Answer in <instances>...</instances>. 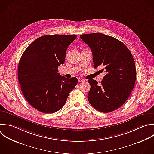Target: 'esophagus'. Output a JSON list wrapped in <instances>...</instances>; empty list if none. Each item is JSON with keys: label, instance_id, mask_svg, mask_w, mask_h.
I'll list each match as a JSON object with an SVG mask.
<instances>
[{"label": "esophagus", "instance_id": "1", "mask_svg": "<svg viewBox=\"0 0 154 154\" xmlns=\"http://www.w3.org/2000/svg\"><path fill=\"white\" fill-rule=\"evenodd\" d=\"M78 81L79 82H85V80L82 78H78Z\"/></svg>", "mask_w": 154, "mask_h": 154}]
</instances>
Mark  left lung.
Returning <instances> with one entry per match:
<instances>
[{"mask_svg":"<svg viewBox=\"0 0 154 154\" xmlns=\"http://www.w3.org/2000/svg\"><path fill=\"white\" fill-rule=\"evenodd\" d=\"M91 49L94 67H103L106 75L100 84L88 79L90 103L97 110L109 112L120 108L128 99L134 87L136 72L133 57L119 40L101 33L80 35Z\"/></svg>","mask_w":154,"mask_h":154,"instance_id":"left-lung-1","label":"left lung"}]
</instances>
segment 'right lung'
Instances as JSON below:
<instances>
[{"label": "right lung", "mask_w": 154, "mask_h": 154, "mask_svg": "<svg viewBox=\"0 0 154 154\" xmlns=\"http://www.w3.org/2000/svg\"><path fill=\"white\" fill-rule=\"evenodd\" d=\"M76 38L46 35L34 41L22 55L18 67L21 90L28 103L42 112L54 113L61 109L78 84L76 78H66L58 73L68 46Z\"/></svg>", "instance_id": "obj_1"}]
</instances>
